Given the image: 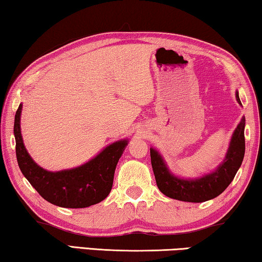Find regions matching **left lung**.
Segmentation results:
<instances>
[{
  "label": "left lung",
  "mask_w": 262,
  "mask_h": 262,
  "mask_svg": "<svg viewBox=\"0 0 262 262\" xmlns=\"http://www.w3.org/2000/svg\"><path fill=\"white\" fill-rule=\"evenodd\" d=\"M236 100L241 104L238 92ZM245 122L246 120L243 117L236 126L224 163L214 172L198 179H180L171 174L162 156L154 148H150L151 164L159 190L172 199L188 203H203L221 194L234 179L243 163L245 156Z\"/></svg>",
  "instance_id": "obj_1"
}]
</instances>
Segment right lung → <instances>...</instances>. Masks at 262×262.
Wrapping results in <instances>:
<instances>
[{
    "mask_svg": "<svg viewBox=\"0 0 262 262\" xmlns=\"http://www.w3.org/2000/svg\"><path fill=\"white\" fill-rule=\"evenodd\" d=\"M21 111L22 105L19 104L14 124L16 157L23 176L39 195L56 206L67 208L89 207L105 199L112 188L116 166L127 140L108 145L97 157L82 166L49 172L39 167L24 147L19 126Z\"/></svg>",
    "mask_w": 262,
    "mask_h": 262,
    "instance_id": "obj_1",
    "label": "right lung"
}]
</instances>
